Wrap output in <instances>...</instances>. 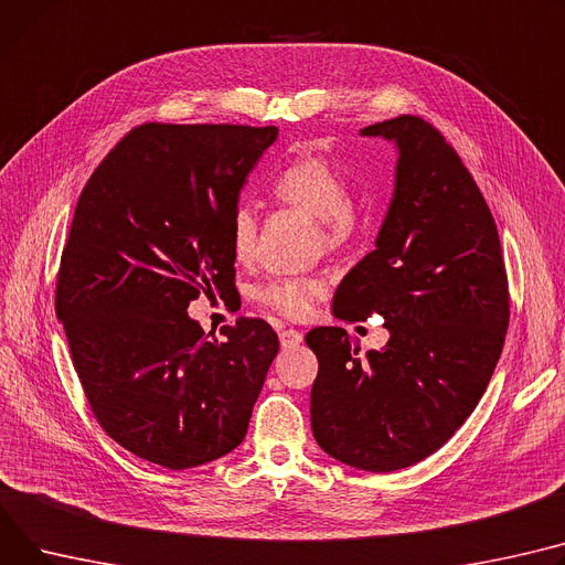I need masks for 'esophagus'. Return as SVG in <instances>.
Returning a JSON list of instances; mask_svg holds the SVG:
<instances>
[{
	"instance_id": "34e87169",
	"label": "esophagus",
	"mask_w": 565,
	"mask_h": 565,
	"mask_svg": "<svg viewBox=\"0 0 565 565\" xmlns=\"http://www.w3.org/2000/svg\"><path fill=\"white\" fill-rule=\"evenodd\" d=\"M302 333H299L297 329H284L281 333H279V341H281V348L284 350H292V348H297L299 343H302Z\"/></svg>"
}]
</instances>
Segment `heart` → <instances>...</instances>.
Returning a JSON list of instances; mask_svg holds the SVG:
<instances>
[{
    "label": "heart",
    "mask_w": 565,
    "mask_h": 565,
    "mask_svg": "<svg viewBox=\"0 0 565 565\" xmlns=\"http://www.w3.org/2000/svg\"><path fill=\"white\" fill-rule=\"evenodd\" d=\"M273 193L284 204L297 206L320 220V236L327 247L350 245L361 230V213L350 200L348 174L322 157H297L284 163L273 177ZM258 217L254 206L238 204L230 217V243L236 258L254 254ZM327 295V281L313 275L273 277L256 286L254 299L284 318L305 320Z\"/></svg>",
    "instance_id": "b5f03b06"
}]
</instances>
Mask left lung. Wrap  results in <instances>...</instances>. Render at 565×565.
Here are the masks:
<instances>
[{
    "mask_svg": "<svg viewBox=\"0 0 565 565\" xmlns=\"http://www.w3.org/2000/svg\"><path fill=\"white\" fill-rule=\"evenodd\" d=\"M361 136L397 145L395 193L333 316L380 313L391 338L361 356L341 327L307 333L318 356L311 427L329 457L393 472L434 455L475 411L502 354L509 281L491 209L434 125L399 116Z\"/></svg>",
    "mask_w": 565,
    "mask_h": 565,
    "instance_id": "obj_1",
    "label": "left lung"
}]
</instances>
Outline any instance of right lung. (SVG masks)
<instances>
[{
    "label": "right lung",
    "mask_w": 565,
    "mask_h": 565,
    "mask_svg": "<svg viewBox=\"0 0 565 565\" xmlns=\"http://www.w3.org/2000/svg\"><path fill=\"white\" fill-rule=\"evenodd\" d=\"M277 127L131 129L74 209L56 316L102 429L170 470L230 455L279 352L275 329L238 318L204 333L185 309L234 288L230 217Z\"/></svg>",
    "instance_id": "1"
}]
</instances>
